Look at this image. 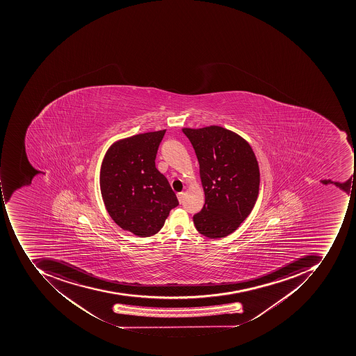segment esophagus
<instances>
[{
    "mask_svg": "<svg viewBox=\"0 0 356 356\" xmlns=\"http://www.w3.org/2000/svg\"><path fill=\"white\" fill-rule=\"evenodd\" d=\"M184 195H185V193H183V191H181V193H177V199H179V203L183 202Z\"/></svg>",
    "mask_w": 356,
    "mask_h": 356,
    "instance_id": "obj_1",
    "label": "esophagus"
}]
</instances>
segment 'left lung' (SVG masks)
Listing matches in <instances>:
<instances>
[{
    "label": "left lung",
    "instance_id": "1",
    "mask_svg": "<svg viewBox=\"0 0 356 356\" xmlns=\"http://www.w3.org/2000/svg\"><path fill=\"white\" fill-rule=\"evenodd\" d=\"M199 165L205 203L193 216L199 233L221 238L234 232L256 204L260 170L248 142L220 126L183 128Z\"/></svg>",
    "mask_w": 356,
    "mask_h": 356
}]
</instances>
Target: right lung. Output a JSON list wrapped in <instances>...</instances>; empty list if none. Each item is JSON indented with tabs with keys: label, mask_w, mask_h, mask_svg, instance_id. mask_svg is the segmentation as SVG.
<instances>
[{
	"label": "right lung",
	"mask_w": 356,
	"mask_h": 356,
	"mask_svg": "<svg viewBox=\"0 0 356 356\" xmlns=\"http://www.w3.org/2000/svg\"><path fill=\"white\" fill-rule=\"evenodd\" d=\"M165 133L149 131L113 142L100 167V193L110 217L137 236L161 231L170 211L179 205L169 181L155 165Z\"/></svg>",
	"instance_id": "right-lung-1"
}]
</instances>
